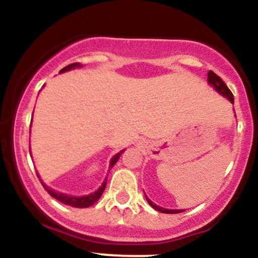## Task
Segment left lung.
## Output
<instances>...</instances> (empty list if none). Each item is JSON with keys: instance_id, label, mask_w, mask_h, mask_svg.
<instances>
[{"instance_id": "1", "label": "left lung", "mask_w": 258, "mask_h": 258, "mask_svg": "<svg viewBox=\"0 0 258 258\" xmlns=\"http://www.w3.org/2000/svg\"><path fill=\"white\" fill-rule=\"evenodd\" d=\"M208 84L210 85L211 87H214V89L217 92V93L221 94L222 97L228 99V100L233 105V95L231 93V91H230V89L228 88V86L224 84V81H223L222 79L219 78L217 74H215L212 71L208 72ZM233 111H235V109H233ZM235 116H236V113H235ZM144 194H145V192H144ZM145 198H146L147 203H149L151 207L154 209V210L159 211V212H161V214H179V212L184 211V210H174V209L161 208V207H159V205L154 204L146 195H145Z\"/></svg>"}]
</instances>
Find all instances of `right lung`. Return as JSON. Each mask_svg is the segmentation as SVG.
I'll list each match as a JSON object with an SVG mask.
<instances>
[{"instance_id": "1", "label": "right lung", "mask_w": 258, "mask_h": 258, "mask_svg": "<svg viewBox=\"0 0 258 258\" xmlns=\"http://www.w3.org/2000/svg\"><path fill=\"white\" fill-rule=\"evenodd\" d=\"M84 67L80 62H75V63H71L68 64V66L63 67L62 70L60 71L59 74H62L64 73V72H68V71H72V70H75V68H81ZM32 126V125H30ZM125 151V149L120 151V152H118L115 154V156H113L111 158V161H109V166H108V170H111L113 166H114L116 161L119 160L120 156H121V153ZM32 153V152H30ZM30 157H32V154H30ZM37 177L40 178V181L41 184L43 185L44 190H46L48 194H49L51 197L57 199V201L61 202V203L66 204V205H70V207H73V208H88L91 207V205H93L95 202L99 201V198L101 197L102 192H104L105 187H106V183H107V177L105 178L104 183L101 184V186H99L97 190H95L94 192H91L89 195H85V196H72V195H67V194H62V192H59V191H55L54 188H51L48 186V185H46L42 181V179H41V177L39 176V173H37Z\"/></svg>"}]
</instances>
